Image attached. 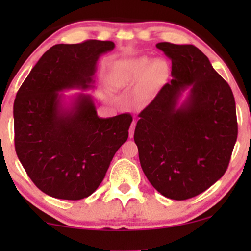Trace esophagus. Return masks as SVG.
<instances>
[{"mask_svg":"<svg viewBox=\"0 0 251 251\" xmlns=\"http://www.w3.org/2000/svg\"><path fill=\"white\" fill-rule=\"evenodd\" d=\"M135 128H136V121H133L131 123V126H130V129H129V137L130 138H132L133 137V132H135Z\"/></svg>","mask_w":251,"mask_h":251,"instance_id":"obj_1","label":"esophagus"}]
</instances>
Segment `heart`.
Listing matches in <instances>:
<instances>
[{"instance_id":"b5f03b06","label":"heart","mask_w":251,"mask_h":251,"mask_svg":"<svg viewBox=\"0 0 251 251\" xmlns=\"http://www.w3.org/2000/svg\"><path fill=\"white\" fill-rule=\"evenodd\" d=\"M169 74L166 60L156 58L151 60L146 57L131 58L116 61L108 73V81L116 88H125L142 77L144 87L152 88L162 83Z\"/></svg>"}]
</instances>
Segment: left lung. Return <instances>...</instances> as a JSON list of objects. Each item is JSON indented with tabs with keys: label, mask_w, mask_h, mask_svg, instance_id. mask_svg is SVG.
Listing matches in <instances>:
<instances>
[{
	"label": "left lung",
	"mask_w": 251,
	"mask_h": 251,
	"mask_svg": "<svg viewBox=\"0 0 251 251\" xmlns=\"http://www.w3.org/2000/svg\"><path fill=\"white\" fill-rule=\"evenodd\" d=\"M173 80L140 112L135 129L142 169L173 200L197 197L227 169L238 137L235 100L227 82L192 44L161 42ZM187 87L190 95L177 107Z\"/></svg>",
	"instance_id": "8db88e82"
}]
</instances>
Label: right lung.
<instances>
[{
	"label": "right lung",
	"mask_w": 251,
	"mask_h": 251,
	"mask_svg": "<svg viewBox=\"0 0 251 251\" xmlns=\"http://www.w3.org/2000/svg\"><path fill=\"white\" fill-rule=\"evenodd\" d=\"M114 47L112 41L98 40L56 44L17 92L16 153L36 187L50 197L81 200L91 195L128 139L130 114L98 118L90 95L78 94L66 107L59 94L91 88L98 58Z\"/></svg>",
	"instance_id": "add662e5"
}]
</instances>
